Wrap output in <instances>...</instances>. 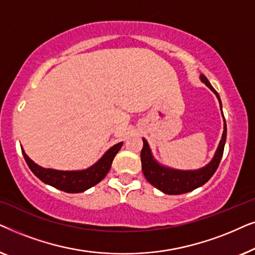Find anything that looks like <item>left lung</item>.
<instances>
[{"label":"left lung","instance_id":"1","mask_svg":"<svg viewBox=\"0 0 255 255\" xmlns=\"http://www.w3.org/2000/svg\"><path fill=\"white\" fill-rule=\"evenodd\" d=\"M201 80L216 94L219 103H221V99H219L218 93L216 92L214 87L210 85V82L208 81L205 75L202 74ZM142 141H144V146H142L140 153V159L141 169L146 180H147L152 186L158 188L159 190H161L162 193L165 194L179 195L189 193V191L196 189V188L207 183L208 181L211 179V176L214 175L216 170H217L219 163H221L223 152H224V145L226 141V123L224 122V132H223L222 140L219 142V146L214 159H212V161L209 163V165L198 170H189V172H188V170H175L170 168H165V167L158 165V163L155 162V160L153 159L147 141H146L145 139H142Z\"/></svg>","mask_w":255,"mask_h":255}]
</instances>
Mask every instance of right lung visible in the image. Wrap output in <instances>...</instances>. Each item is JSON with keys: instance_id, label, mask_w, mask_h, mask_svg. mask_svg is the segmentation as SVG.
<instances>
[{"instance_id": "add662e5", "label": "right lung", "mask_w": 255, "mask_h": 255, "mask_svg": "<svg viewBox=\"0 0 255 255\" xmlns=\"http://www.w3.org/2000/svg\"><path fill=\"white\" fill-rule=\"evenodd\" d=\"M123 142H118L113 146L95 165L85 170H75V172H64V170L46 169L34 163L22 149L24 159L32 170V173L44 183L57 188L66 193H82L93 186H95L104 179L110 170L111 163L116 154L120 151Z\"/></svg>"}]
</instances>
